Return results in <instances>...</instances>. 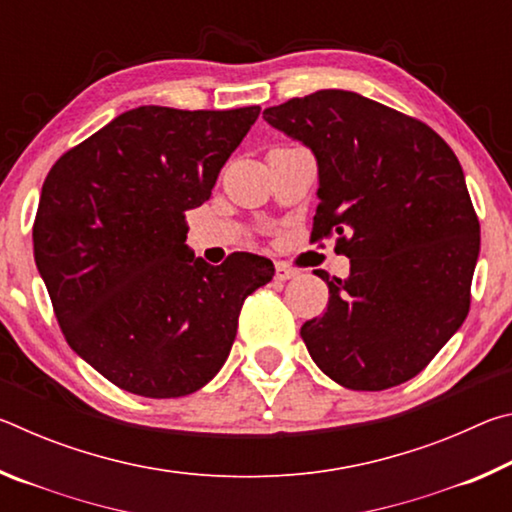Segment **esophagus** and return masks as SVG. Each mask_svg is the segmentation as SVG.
<instances>
[{
  "label": "esophagus",
  "instance_id": "34e87169",
  "mask_svg": "<svg viewBox=\"0 0 512 512\" xmlns=\"http://www.w3.org/2000/svg\"><path fill=\"white\" fill-rule=\"evenodd\" d=\"M293 277H298L296 268H291L287 264H275V280L287 282V280H293Z\"/></svg>",
  "mask_w": 512,
  "mask_h": 512
}]
</instances>
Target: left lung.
<instances>
[{
	"instance_id": "left-lung-1",
	"label": "left lung",
	"mask_w": 512,
	"mask_h": 512,
	"mask_svg": "<svg viewBox=\"0 0 512 512\" xmlns=\"http://www.w3.org/2000/svg\"><path fill=\"white\" fill-rule=\"evenodd\" d=\"M318 162L311 241L336 235L350 275L323 277L327 311L300 329L311 359L350 391L418 375L470 311L479 219L461 162L427 124L348 90L264 110Z\"/></svg>"
}]
</instances>
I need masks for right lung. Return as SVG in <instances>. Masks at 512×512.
Here are the masks:
<instances>
[{"instance_id":"1","label":"right lung","mask_w":512,"mask_h":512,"mask_svg":"<svg viewBox=\"0 0 512 512\" xmlns=\"http://www.w3.org/2000/svg\"><path fill=\"white\" fill-rule=\"evenodd\" d=\"M259 117L140 106L47 173L33 255L65 339L121 391L167 400L203 388L228 359L239 311L273 262L232 253L210 266L187 248L185 212Z\"/></svg>"}]
</instances>
